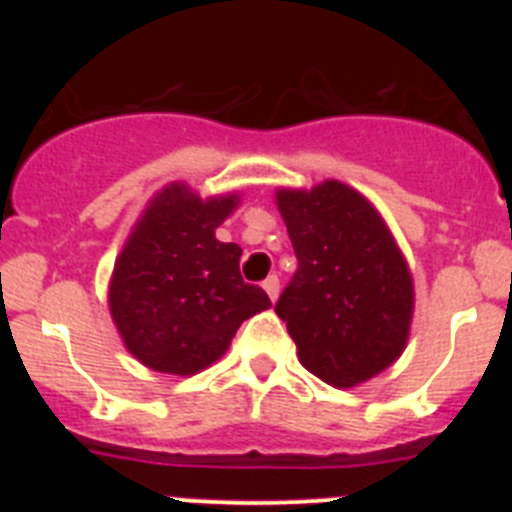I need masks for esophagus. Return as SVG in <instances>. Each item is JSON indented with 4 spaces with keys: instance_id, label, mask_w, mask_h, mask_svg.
I'll return each instance as SVG.
<instances>
[{
    "instance_id": "obj_1",
    "label": "esophagus",
    "mask_w": 512,
    "mask_h": 512,
    "mask_svg": "<svg viewBox=\"0 0 512 512\" xmlns=\"http://www.w3.org/2000/svg\"><path fill=\"white\" fill-rule=\"evenodd\" d=\"M264 289H266V295H269V300L277 302V297H279V279L274 277V274H271L269 279H264Z\"/></svg>"
}]
</instances>
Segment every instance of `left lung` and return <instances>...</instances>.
Here are the masks:
<instances>
[{"instance_id":"1","label":"left lung","mask_w":512,"mask_h":512,"mask_svg":"<svg viewBox=\"0 0 512 512\" xmlns=\"http://www.w3.org/2000/svg\"><path fill=\"white\" fill-rule=\"evenodd\" d=\"M297 271L277 315L302 366L333 387L377 377L408 343L413 277L372 202L341 182L279 189Z\"/></svg>"}]
</instances>
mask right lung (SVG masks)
Returning <instances> with one entry per match:
<instances>
[{"label":"right lung","instance_id":"add662e5","mask_svg":"<svg viewBox=\"0 0 512 512\" xmlns=\"http://www.w3.org/2000/svg\"><path fill=\"white\" fill-rule=\"evenodd\" d=\"M238 194L202 200L169 184L148 202L115 261L110 312L130 354L164 374H197L228 351L235 330L271 307L238 269L241 246L215 228Z\"/></svg>","mask_w":512,"mask_h":512}]
</instances>
